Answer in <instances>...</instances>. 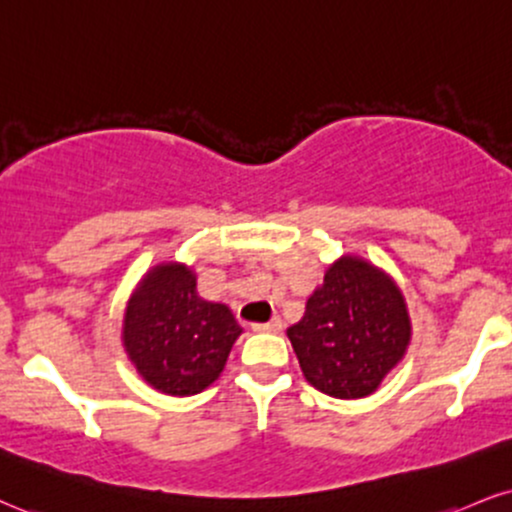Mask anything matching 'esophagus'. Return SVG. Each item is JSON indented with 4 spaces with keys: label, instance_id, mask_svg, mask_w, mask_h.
<instances>
[{
    "label": "esophagus",
    "instance_id": "esophagus-1",
    "mask_svg": "<svg viewBox=\"0 0 512 512\" xmlns=\"http://www.w3.org/2000/svg\"><path fill=\"white\" fill-rule=\"evenodd\" d=\"M252 331H260V334H279L281 331V319L272 317L264 324H252Z\"/></svg>",
    "mask_w": 512,
    "mask_h": 512
}]
</instances>
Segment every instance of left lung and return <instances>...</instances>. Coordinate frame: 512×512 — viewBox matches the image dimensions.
<instances>
[{
    "mask_svg": "<svg viewBox=\"0 0 512 512\" xmlns=\"http://www.w3.org/2000/svg\"><path fill=\"white\" fill-rule=\"evenodd\" d=\"M305 379L334 398L369 396L410 341L405 300L372 264L343 257L326 269L305 315L288 329Z\"/></svg>",
    "mask_w": 512,
    "mask_h": 512,
    "instance_id": "1",
    "label": "left lung"
}]
</instances>
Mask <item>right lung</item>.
<instances>
[{"label":"right lung","instance_id":"add662e5","mask_svg":"<svg viewBox=\"0 0 512 512\" xmlns=\"http://www.w3.org/2000/svg\"><path fill=\"white\" fill-rule=\"evenodd\" d=\"M240 326L226 305L207 303L183 264H159L135 291L123 346L152 389L193 396L219 377Z\"/></svg>","mask_w":512,"mask_h":512}]
</instances>
